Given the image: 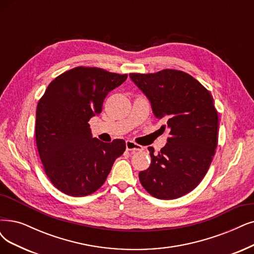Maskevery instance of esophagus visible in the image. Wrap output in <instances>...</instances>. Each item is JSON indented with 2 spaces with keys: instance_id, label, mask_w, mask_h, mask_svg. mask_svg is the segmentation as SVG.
Here are the masks:
<instances>
[{
  "instance_id": "34e87169",
  "label": "esophagus",
  "mask_w": 254,
  "mask_h": 254,
  "mask_svg": "<svg viewBox=\"0 0 254 254\" xmlns=\"http://www.w3.org/2000/svg\"><path fill=\"white\" fill-rule=\"evenodd\" d=\"M126 146H127V151H132V152L142 151V149H143V146L135 143L134 141H132V140H127Z\"/></svg>"
}]
</instances>
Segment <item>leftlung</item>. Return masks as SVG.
<instances>
[{
	"instance_id": "8db88e82",
	"label": "left lung",
	"mask_w": 254,
	"mask_h": 254,
	"mask_svg": "<svg viewBox=\"0 0 254 254\" xmlns=\"http://www.w3.org/2000/svg\"><path fill=\"white\" fill-rule=\"evenodd\" d=\"M129 77L151 102L156 118L170 129L158 154L139 180L157 199L173 200L190 192L207 173L218 145L219 117L209 91L190 74L165 69Z\"/></svg>"
}]
</instances>
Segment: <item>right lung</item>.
<instances>
[{
    "mask_svg": "<svg viewBox=\"0 0 254 254\" xmlns=\"http://www.w3.org/2000/svg\"><path fill=\"white\" fill-rule=\"evenodd\" d=\"M127 74L76 67L50 82L37 103L35 140L44 171L62 192L84 196L105 183L126 142L93 138L89 120L101 113L109 92Z\"/></svg>",
    "mask_w": 254,
    "mask_h": 254,
    "instance_id": "1",
    "label": "right lung"
}]
</instances>
